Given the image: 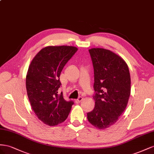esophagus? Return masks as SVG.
Instances as JSON below:
<instances>
[{
  "label": "esophagus",
  "mask_w": 154,
  "mask_h": 154,
  "mask_svg": "<svg viewBox=\"0 0 154 154\" xmlns=\"http://www.w3.org/2000/svg\"><path fill=\"white\" fill-rule=\"evenodd\" d=\"M82 99H83L82 97H81V96L79 97V98H78L77 100H75V103H79Z\"/></svg>",
  "instance_id": "34e87169"
}]
</instances>
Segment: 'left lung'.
Returning <instances> with one entry per match:
<instances>
[{
	"instance_id": "obj_1",
	"label": "left lung",
	"mask_w": 154,
	"mask_h": 154,
	"mask_svg": "<svg viewBox=\"0 0 154 154\" xmlns=\"http://www.w3.org/2000/svg\"><path fill=\"white\" fill-rule=\"evenodd\" d=\"M94 70L95 108L88 120L98 129L115 124L125 110L131 91L128 65L121 57L104 48L89 50Z\"/></svg>"
}]
</instances>
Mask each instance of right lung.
Returning a JSON list of instances; mask_svg holds the SVG:
<instances>
[{"mask_svg": "<svg viewBox=\"0 0 154 154\" xmlns=\"http://www.w3.org/2000/svg\"><path fill=\"white\" fill-rule=\"evenodd\" d=\"M74 46H47L35 56L29 66L26 86L29 103L33 112L44 123L56 126L68 117L73 104L66 101L59 77L68 61L77 51Z\"/></svg>", "mask_w": 154, "mask_h": 154, "instance_id": "1", "label": "right lung"}]
</instances>
